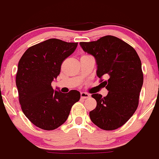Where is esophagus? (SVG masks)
Wrapping results in <instances>:
<instances>
[{"label":"esophagus","instance_id":"1","mask_svg":"<svg viewBox=\"0 0 159 159\" xmlns=\"http://www.w3.org/2000/svg\"><path fill=\"white\" fill-rule=\"evenodd\" d=\"M90 97V95L88 93H85V92H81V97L82 99L89 98Z\"/></svg>","mask_w":159,"mask_h":159}]
</instances>
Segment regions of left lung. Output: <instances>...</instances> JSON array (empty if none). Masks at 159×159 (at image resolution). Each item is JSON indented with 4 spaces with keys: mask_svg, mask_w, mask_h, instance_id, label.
<instances>
[{
    "mask_svg": "<svg viewBox=\"0 0 159 159\" xmlns=\"http://www.w3.org/2000/svg\"><path fill=\"white\" fill-rule=\"evenodd\" d=\"M86 53L94 57L97 75L109 93L102 97L93 93L97 107L90 111V120L99 128L112 130L125 125L137 110L143 83L142 65L131 46L119 38L106 35L91 42H80Z\"/></svg>",
    "mask_w": 159,
    "mask_h": 159,
    "instance_id": "8db88e82",
    "label": "left lung"
}]
</instances>
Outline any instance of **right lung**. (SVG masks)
Listing matches in <instances>:
<instances>
[{
    "instance_id": "right-lung-1",
    "label": "right lung",
    "mask_w": 159,
    "mask_h": 159,
    "mask_svg": "<svg viewBox=\"0 0 159 159\" xmlns=\"http://www.w3.org/2000/svg\"><path fill=\"white\" fill-rule=\"evenodd\" d=\"M78 43L51 38L28 49L19 61L16 84L25 116L46 130L59 128L67 120L79 91L54 90L52 81L60 75L62 62L74 53Z\"/></svg>"
}]
</instances>
